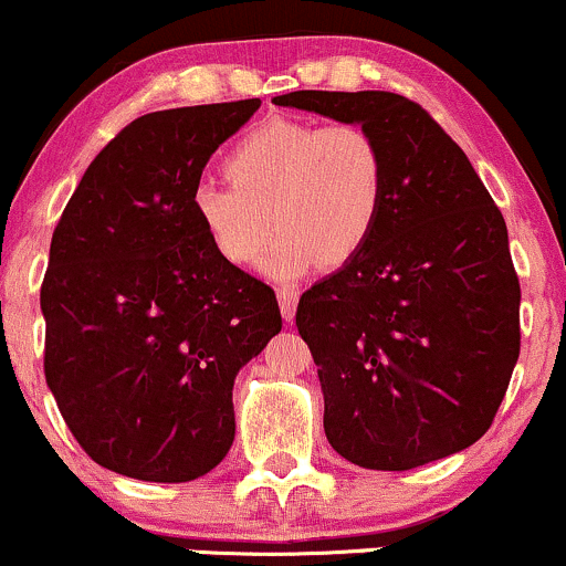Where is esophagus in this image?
I'll return each mask as SVG.
<instances>
[{
	"label": "esophagus",
	"mask_w": 566,
	"mask_h": 566,
	"mask_svg": "<svg viewBox=\"0 0 566 566\" xmlns=\"http://www.w3.org/2000/svg\"><path fill=\"white\" fill-rule=\"evenodd\" d=\"M276 297H279V308H282V316L287 322H293V316H295V308H297V293L293 287H282L276 293Z\"/></svg>",
	"instance_id": "34e87169"
}]
</instances>
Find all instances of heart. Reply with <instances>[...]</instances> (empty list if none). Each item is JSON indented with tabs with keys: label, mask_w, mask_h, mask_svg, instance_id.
<instances>
[{
	"label": "heart",
	"mask_w": 566,
	"mask_h": 566,
	"mask_svg": "<svg viewBox=\"0 0 566 566\" xmlns=\"http://www.w3.org/2000/svg\"><path fill=\"white\" fill-rule=\"evenodd\" d=\"M231 182L201 179L190 207L214 250L247 265L279 228L265 276L287 282L322 260L349 263L374 239L387 198V158L357 123L269 120L226 158Z\"/></svg>",
	"instance_id": "1"
}]
</instances>
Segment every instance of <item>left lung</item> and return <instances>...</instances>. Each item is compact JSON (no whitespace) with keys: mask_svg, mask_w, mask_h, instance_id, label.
I'll return each mask as SVG.
<instances>
[{"mask_svg":"<svg viewBox=\"0 0 566 566\" xmlns=\"http://www.w3.org/2000/svg\"><path fill=\"white\" fill-rule=\"evenodd\" d=\"M273 104L365 126L387 158L374 239L297 303L327 440L368 470L464 451L492 427L521 346L502 212L462 147L400 93L295 91Z\"/></svg>","mask_w":566,"mask_h":566,"instance_id":"obj_1","label":"left lung"}]
</instances>
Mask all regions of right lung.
Here are the masks:
<instances>
[{
    "instance_id": "add662e5",
    "label": "right lung",
    "mask_w": 566,
    "mask_h": 566,
    "mask_svg": "<svg viewBox=\"0 0 566 566\" xmlns=\"http://www.w3.org/2000/svg\"><path fill=\"white\" fill-rule=\"evenodd\" d=\"M260 98L136 117L93 158L51 241L45 381L77 443L136 481L185 483L233 446V381L282 331L190 207L212 153Z\"/></svg>"
}]
</instances>
